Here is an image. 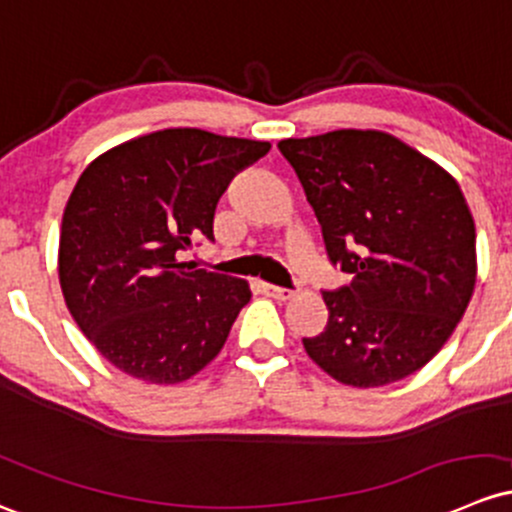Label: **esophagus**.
I'll return each mask as SVG.
<instances>
[{"label": "esophagus", "mask_w": 512, "mask_h": 512, "mask_svg": "<svg viewBox=\"0 0 512 512\" xmlns=\"http://www.w3.org/2000/svg\"><path fill=\"white\" fill-rule=\"evenodd\" d=\"M257 289H260L265 297H272V299H279V301H287L292 299V289H282V287H274V284H267V282H260L257 284Z\"/></svg>", "instance_id": "1"}]
</instances>
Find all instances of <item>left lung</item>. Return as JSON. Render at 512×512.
<instances>
[{
  "label": "left lung",
  "instance_id": "1",
  "mask_svg": "<svg viewBox=\"0 0 512 512\" xmlns=\"http://www.w3.org/2000/svg\"><path fill=\"white\" fill-rule=\"evenodd\" d=\"M297 174L333 267L351 284L324 292L326 328L304 338L333 380L380 387L441 351L476 284V228L459 184L375 129L277 144Z\"/></svg>",
  "mask_w": 512,
  "mask_h": 512
}]
</instances>
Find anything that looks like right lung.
<instances>
[{
    "label": "right lung",
    "instance_id": "obj_1",
    "mask_svg": "<svg viewBox=\"0 0 512 512\" xmlns=\"http://www.w3.org/2000/svg\"><path fill=\"white\" fill-rule=\"evenodd\" d=\"M270 142L176 127L98 157L66 203L58 277L75 324L115 368L157 385L220 353L247 282L191 270L179 252L213 240L220 196Z\"/></svg>",
    "mask_w": 512,
    "mask_h": 512
}]
</instances>
